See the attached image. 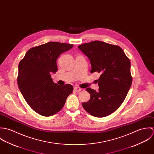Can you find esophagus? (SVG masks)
Returning <instances> with one entry per match:
<instances>
[{
    "label": "esophagus",
    "instance_id": "obj_1",
    "mask_svg": "<svg viewBox=\"0 0 154 154\" xmlns=\"http://www.w3.org/2000/svg\"><path fill=\"white\" fill-rule=\"evenodd\" d=\"M74 90H75L76 92H79V91H81V89L79 88V87H75V88H74Z\"/></svg>",
    "mask_w": 154,
    "mask_h": 154
}]
</instances>
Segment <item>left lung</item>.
I'll return each instance as SVG.
<instances>
[{
    "label": "left lung",
    "instance_id": "left-lung-1",
    "mask_svg": "<svg viewBox=\"0 0 154 154\" xmlns=\"http://www.w3.org/2000/svg\"><path fill=\"white\" fill-rule=\"evenodd\" d=\"M78 48L89 59L91 73H101L98 91L87 88L91 98L82 106L93 116H107L121 106L131 87V62L118 45L94 41Z\"/></svg>",
    "mask_w": 154,
    "mask_h": 154
}]
</instances>
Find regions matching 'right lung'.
<instances>
[{"label":"right lung","instance_id":"obj_1","mask_svg":"<svg viewBox=\"0 0 154 154\" xmlns=\"http://www.w3.org/2000/svg\"><path fill=\"white\" fill-rule=\"evenodd\" d=\"M73 44L48 42L30 48L18 65V85L29 107L43 116L61 110L72 92V85L54 83L51 73L57 71L56 60Z\"/></svg>","mask_w":154,"mask_h":154}]
</instances>
